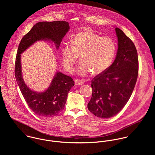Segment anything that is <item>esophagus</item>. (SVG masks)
<instances>
[{
  "label": "esophagus",
  "instance_id": "34e87169",
  "mask_svg": "<svg viewBox=\"0 0 155 155\" xmlns=\"http://www.w3.org/2000/svg\"><path fill=\"white\" fill-rule=\"evenodd\" d=\"M74 84H75V85L79 86V85H83V84H84V82L82 81H81V80L76 79L75 81H74Z\"/></svg>",
  "mask_w": 155,
  "mask_h": 155
}]
</instances>
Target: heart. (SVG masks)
Here are the masks:
<instances>
[{
    "instance_id": "heart-1",
    "label": "heart",
    "mask_w": 155,
    "mask_h": 155,
    "mask_svg": "<svg viewBox=\"0 0 155 155\" xmlns=\"http://www.w3.org/2000/svg\"><path fill=\"white\" fill-rule=\"evenodd\" d=\"M115 52L116 45L110 38L101 37L92 31H82L75 35L71 45L63 48V64L67 70L71 72L80 55L81 62L77 74L84 77L92 71L98 74L110 67Z\"/></svg>"
}]
</instances>
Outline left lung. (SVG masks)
Segmentation results:
<instances>
[{"instance_id":"left-lung-1","label":"left lung","mask_w":155,"mask_h":155,"mask_svg":"<svg viewBox=\"0 0 155 155\" xmlns=\"http://www.w3.org/2000/svg\"><path fill=\"white\" fill-rule=\"evenodd\" d=\"M117 51L114 61L105 71L91 81L92 94L88 109L100 118L117 114L128 101L138 73V60L133 41L116 27Z\"/></svg>"}]
</instances>
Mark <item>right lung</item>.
<instances>
[{
	"label": "right lung",
	"mask_w": 155,
	"mask_h": 155,
	"mask_svg": "<svg viewBox=\"0 0 155 155\" xmlns=\"http://www.w3.org/2000/svg\"><path fill=\"white\" fill-rule=\"evenodd\" d=\"M69 29L68 22L64 21L38 22L24 36L18 46L15 67L16 81L28 107L38 116L45 117L55 116L63 110L68 93L74 85V82L71 77L57 71L45 91H33L27 87L22 77L21 54L40 41L53 42L58 49Z\"/></svg>",
	"instance_id": "obj_1"
}]
</instances>
